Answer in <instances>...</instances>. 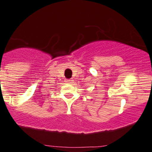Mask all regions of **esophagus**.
Returning <instances> with one entry per match:
<instances>
[{"mask_svg": "<svg viewBox=\"0 0 152 152\" xmlns=\"http://www.w3.org/2000/svg\"><path fill=\"white\" fill-rule=\"evenodd\" d=\"M71 81H72V80H71V79H68V80H66V82H68V83H71Z\"/></svg>", "mask_w": 152, "mask_h": 152, "instance_id": "1", "label": "esophagus"}]
</instances>
